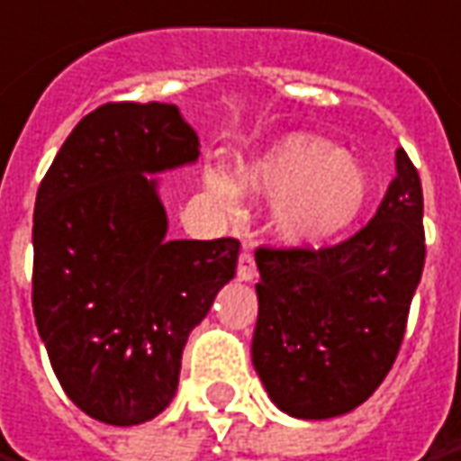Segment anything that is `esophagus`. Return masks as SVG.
Segmentation results:
<instances>
[{
  "mask_svg": "<svg viewBox=\"0 0 461 461\" xmlns=\"http://www.w3.org/2000/svg\"><path fill=\"white\" fill-rule=\"evenodd\" d=\"M258 273H256V263L250 258L249 253H240L238 258V281H253Z\"/></svg>",
  "mask_w": 461,
  "mask_h": 461,
  "instance_id": "1",
  "label": "esophagus"
}]
</instances>
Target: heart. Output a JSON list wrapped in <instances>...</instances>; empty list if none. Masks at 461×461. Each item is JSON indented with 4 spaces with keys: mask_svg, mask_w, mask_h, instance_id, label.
I'll return each instance as SVG.
<instances>
[{
    "mask_svg": "<svg viewBox=\"0 0 461 461\" xmlns=\"http://www.w3.org/2000/svg\"><path fill=\"white\" fill-rule=\"evenodd\" d=\"M212 198L233 211L238 191L276 198L268 230L285 249H319L346 233L371 195L366 170L329 140L296 132L238 167L236 185L221 173L205 177Z\"/></svg>",
    "mask_w": 461,
    "mask_h": 461,
    "instance_id": "1",
    "label": "heart"
}]
</instances>
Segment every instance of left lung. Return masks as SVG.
<instances>
[{
    "mask_svg": "<svg viewBox=\"0 0 461 461\" xmlns=\"http://www.w3.org/2000/svg\"><path fill=\"white\" fill-rule=\"evenodd\" d=\"M394 163L379 211L357 236L321 250H256L250 357L273 404L291 417L348 414L399 354L427 249L417 167L402 148Z\"/></svg>",
    "mask_w": 461,
    "mask_h": 461,
    "instance_id": "obj_1",
    "label": "left lung"
}]
</instances>
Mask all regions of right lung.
Instances as JSON below:
<instances>
[{
	"mask_svg": "<svg viewBox=\"0 0 461 461\" xmlns=\"http://www.w3.org/2000/svg\"><path fill=\"white\" fill-rule=\"evenodd\" d=\"M198 155L176 104L110 103L79 120L37 190V331L67 396L113 427L173 402L190 331L236 276V238H167L155 176Z\"/></svg>",
	"mask_w": 461,
	"mask_h": 461,
	"instance_id": "right-lung-1",
	"label": "right lung"
}]
</instances>
